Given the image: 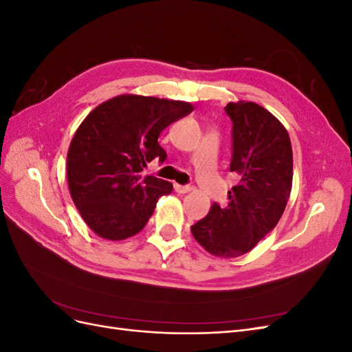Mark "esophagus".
Returning a JSON list of instances; mask_svg holds the SVG:
<instances>
[{
    "instance_id": "1",
    "label": "esophagus",
    "mask_w": 352,
    "mask_h": 352,
    "mask_svg": "<svg viewBox=\"0 0 352 352\" xmlns=\"http://www.w3.org/2000/svg\"><path fill=\"white\" fill-rule=\"evenodd\" d=\"M175 190H176V192H179V194H188V192H190V190H192V188L186 186V185L175 184Z\"/></svg>"
}]
</instances>
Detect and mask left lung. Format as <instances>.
Masks as SVG:
<instances>
[{
	"label": "left lung",
	"instance_id": "left-lung-1",
	"mask_svg": "<svg viewBox=\"0 0 352 352\" xmlns=\"http://www.w3.org/2000/svg\"><path fill=\"white\" fill-rule=\"evenodd\" d=\"M233 123L230 172L239 182L228 192L229 204H212L190 228L210 254L233 258L250 252L278 225L292 189V146L285 126L252 101L229 102Z\"/></svg>",
	"mask_w": 352,
	"mask_h": 352
}]
</instances>
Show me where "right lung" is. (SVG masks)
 <instances>
[{
    "instance_id": "obj_1",
    "label": "right lung",
    "mask_w": 352,
    "mask_h": 352,
    "mask_svg": "<svg viewBox=\"0 0 352 352\" xmlns=\"http://www.w3.org/2000/svg\"><path fill=\"white\" fill-rule=\"evenodd\" d=\"M194 105L123 94L104 101L85 117L67 151L72 199L89 229L102 239L123 241L140 233L160 197L173 185L144 167L167 154L158 136Z\"/></svg>"
}]
</instances>
